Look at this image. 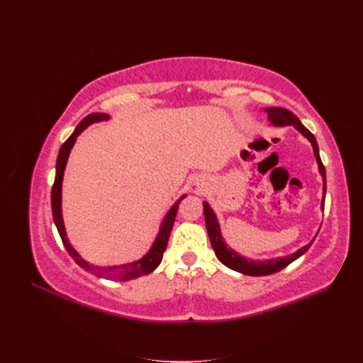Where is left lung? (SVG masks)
<instances>
[{
  "label": "left lung",
  "instance_id": "obj_1",
  "mask_svg": "<svg viewBox=\"0 0 363 363\" xmlns=\"http://www.w3.org/2000/svg\"><path fill=\"white\" fill-rule=\"evenodd\" d=\"M265 112L268 113V121H269L272 125H276V127L292 125V127H295L296 130H298L300 133L312 144L313 155H315V159H316V163H318V169H320V174H321L323 182H324V186H323V201H321V208L324 211V201H325V168H324V164L321 162L320 150H318V144H316L315 136L301 124V121L298 118H296L292 112L286 111V108L267 107ZM203 207H204V219H206V228H207V233H208V239H211V244L213 247V251H215L218 260L221 262V263H224L227 268L233 269V271H238L240 274H245V276H269V274L281 271L283 268H286L289 263H292L294 260H296L300 256H303L304 252L311 248V245L313 244V240H315V239H312L309 244L304 245L300 250H296L295 252H292V255H289L286 257L267 259V260L247 259L244 256L238 255L235 250L227 247V244L224 242V238L221 235V228H219L218 218H216V215L213 212V208L211 207V204H208L207 201H204Z\"/></svg>",
  "mask_w": 363,
  "mask_h": 363
}]
</instances>
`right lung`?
Masks as SVG:
<instances>
[{
  "instance_id": "obj_1",
  "label": "right lung",
  "mask_w": 363,
  "mask_h": 363,
  "mask_svg": "<svg viewBox=\"0 0 363 363\" xmlns=\"http://www.w3.org/2000/svg\"><path fill=\"white\" fill-rule=\"evenodd\" d=\"M108 116L107 113H91L87 115L84 119L80 121V124L75 127L74 133L67 139V142L60 147L59 156H57V163H56V179H54V184H52V191H51V208H52V218H54V224H56L59 235L62 238V242L67 248V251L69 252V256L75 260L77 265H80L83 269L89 271L98 277H103L107 280H133L142 276H147V274L155 271L162 262L163 252L167 250L168 245V239H169V233L172 230L174 221H175V215H177V208L180 201L184 199L186 195H182L180 199L174 203V206L169 208L168 213L164 215L163 221L160 224V230L152 242L151 248L148 250L147 255L131 263H125V265H119V267H92L89 262H86L79 252L75 251V248L69 244V239L67 236V230H65V224H63V216H62V182H63V174H65V168H67L68 163V157L69 152L75 144L77 136H79L82 131L89 127L94 123H101V121H107Z\"/></svg>"
}]
</instances>
